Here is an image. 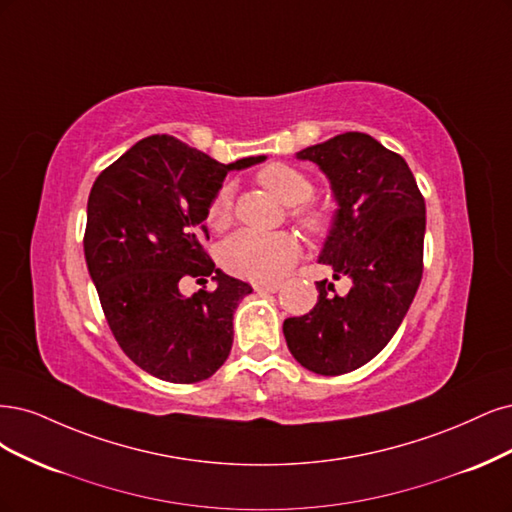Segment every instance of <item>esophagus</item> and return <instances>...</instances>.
Wrapping results in <instances>:
<instances>
[{
    "label": "esophagus",
    "instance_id": "esophagus-1",
    "mask_svg": "<svg viewBox=\"0 0 512 512\" xmlns=\"http://www.w3.org/2000/svg\"><path fill=\"white\" fill-rule=\"evenodd\" d=\"M255 291H261V293H276V291H280V283H257V285H255Z\"/></svg>",
    "mask_w": 512,
    "mask_h": 512
}]
</instances>
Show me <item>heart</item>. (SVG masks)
<instances>
[{
	"instance_id": "b5f03b06",
	"label": "heart",
	"mask_w": 512,
	"mask_h": 512,
	"mask_svg": "<svg viewBox=\"0 0 512 512\" xmlns=\"http://www.w3.org/2000/svg\"><path fill=\"white\" fill-rule=\"evenodd\" d=\"M259 183L272 191L280 202H285L293 208V217L312 236L327 234L329 225H332V214L321 206L304 204L308 202L315 185L312 180L300 172L298 168H291L287 163H272V166L263 168L257 174ZM302 203V207L297 204ZM232 206H234V187L232 183H223L206 210V219L214 229H223L232 221ZM300 240L289 232H251V229H242L234 236H229L221 246V261L223 266L242 278L261 280H276L283 276L295 261L300 257Z\"/></svg>"
}]
</instances>
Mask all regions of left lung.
Here are the masks:
<instances>
[{"instance_id": "left-lung-1", "label": "left lung", "mask_w": 512, "mask_h": 512, "mask_svg": "<svg viewBox=\"0 0 512 512\" xmlns=\"http://www.w3.org/2000/svg\"><path fill=\"white\" fill-rule=\"evenodd\" d=\"M298 159L329 178L338 210L319 263L351 278L338 295L319 280V300L289 317L283 334L291 355L323 376L361 368L398 332L423 274L425 200L408 163L361 131L308 146Z\"/></svg>"}]
</instances>
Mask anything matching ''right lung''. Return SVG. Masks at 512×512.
<instances>
[{
	"label": "right lung",
	"mask_w": 512,
	"mask_h": 512,
	"mask_svg": "<svg viewBox=\"0 0 512 512\" xmlns=\"http://www.w3.org/2000/svg\"><path fill=\"white\" fill-rule=\"evenodd\" d=\"M172 136H148L95 178L87 204L85 259L123 353L168 383H200L232 351L234 310L253 287L227 276L204 251L206 210L229 170ZM215 289L187 299L185 277Z\"/></svg>",
	"instance_id": "obj_1"
}]
</instances>
